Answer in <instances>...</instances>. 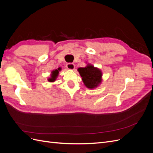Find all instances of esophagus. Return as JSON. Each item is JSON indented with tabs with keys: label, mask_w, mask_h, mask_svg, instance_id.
Returning <instances> with one entry per match:
<instances>
[{
	"label": "esophagus",
	"mask_w": 153,
	"mask_h": 153,
	"mask_svg": "<svg viewBox=\"0 0 153 153\" xmlns=\"http://www.w3.org/2000/svg\"><path fill=\"white\" fill-rule=\"evenodd\" d=\"M66 67L68 69L73 70V69H74V68H75V64L73 63H68L66 64Z\"/></svg>",
	"instance_id": "esophagus-1"
}]
</instances>
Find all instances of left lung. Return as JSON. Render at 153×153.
<instances>
[{
  "label": "left lung",
  "instance_id": "8db88e82",
  "mask_svg": "<svg viewBox=\"0 0 153 153\" xmlns=\"http://www.w3.org/2000/svg\"><path fill=\"white\" fill-rule=\"evenodd\" d=\"M78 71L82 77V81L84 82L85 85L89 89L96 87L101 82V71L93 66L89 64L85 68H78Z\"/></svg>",
  "mask_w": 153,
  "mask_h": 153
}]
</instances>
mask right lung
<instances>
[{
  "instance_id": "add662e5",
  "label": "right lung",
  "mask_w": 153,
  "mask_h": 153,
  "mask_svg": "<svg viewBox=\"0 0 153 153\" xmlns=\"http://www.w3.org/2000/svg\"><path fill=\"white\" fill-rule=\"evenodd\" d=\"M61 70V68H58V69H55V70L53 71L52 72V75H51V78H49L48 79V81L49 82H53L55 80V79H56V78L57 77V75L59 74V71Z\"/></svg>"
}]
</instances>
